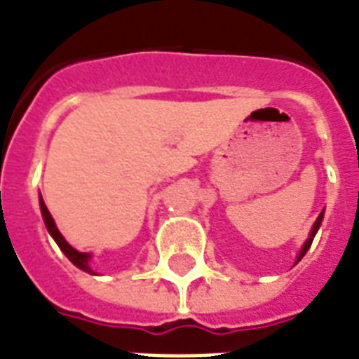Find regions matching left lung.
Returning a JSON list of instances; mask_svg holds the SVG:
<instances>
[{
    "label": "left lung",
    "mask_w": 359,
    "mask_h": 359,
    "mask_svg": "<svg viewBox=\"0 0 359 359\" xmlns=\"http://www.w3.org/2000/svg\"><path fill=\"white\" fill-rule=\"evenodd\" d=\"M323 218H324V210H323V212H320V214H318L317 222H315V224H313V229H311V233H309V238L306 240V244H304V248H302V251H300V253H298V257H296V262H300V261H302V257L306 255L307 250H309V248H311L313 238H315V235H317L318 227H320V224H323Z\"/></svg>",
    "instance_id": "8db88e82"
}]
</instances>
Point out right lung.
I'll use <instances>...</instances> for the list:
<instances>
[{
    "label": "right lung",
    "mask_w": 359,
    "mask_h": 359,
    "mask_svg": "<svg viewBox=\"0 0 359 359\" xmlns=\"http://www.w3.org/2000/svg\"><path fill=\"white\" fill-rule=\"evenodd\" d=\"M41 212H42V218H44V224H46V229L48 233L52 235V238L57 242V245L61 248V251H63L65 255H67V259H69L74 266H78L80 270H83V272L87 273H95L93 272V268L89 266V259H91V253H81V251L74 250L72 245L67 242V240L63 238V235L59 233V229L55 227V222H53L52 214L48 212L46 205H44V201H42L41 197Z\"/></svg>",
    "instance_id": "1"
}]
</instances>
